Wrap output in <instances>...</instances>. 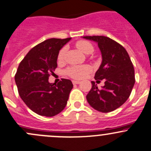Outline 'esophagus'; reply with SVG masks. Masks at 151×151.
<instances>
[{"mask_svg":"<svg viewBox=\"0 0 151 151\" xmlns=\"http://www.w3.org/2000/svg\"><path fill=\"white\" fill-rule=\"evenodd\" d=\"M72 83L74 85H77V84H80V81H77V80H73Z\"/></svg>","mask_w":151,"mask_h":151,"instance_id":"obj_1","label":"esophagus"}]
</instances>
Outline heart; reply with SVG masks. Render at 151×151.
<instances>
[{"label": "heart", "instance_id": "1", "mask_svg": "<svg viewBox=\"0 0 151 151\" xmlns=\"http://www.w3.org/2000/svg\"><path fill=\"white\" fill-rule=\"evenodd\" d=\"M76 47L80 51L85 55H89L93 52V46L87 41H79L76 44ZM66 47H64L59 51L58 55V62H62L64 60L66 55ZM91 71V68L88 66H73L68 67L66 70V74L74 79H82L85 77Z\"/></svg>", "mask_w": 151, "mask_h": 151}]
</instances>
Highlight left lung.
Wrapping results in <instances>:
<instances>
[{
    "instance_id": "8db88e82",
    "label": "left lung",
    "mask_w": 151,
    "mask_h": 151,
    "mask_svg": "<svg viewBox=\"0 0 151 151\" xmlns=\"http://www.w3.org/2000/svg\"><path fill=\"white\" fill-rule=\"evenodd\" d=\"M83 38L98 44L102 61L94 78L97 81L105 80L101 89L91 82L92 88L86 96L87 101L97 111L112 112L124 104L132 93L135 83L133 64L124 47L110 38L103 36Z\"/></svg>"
}]
</instances>
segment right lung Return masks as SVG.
Returning a JSON list of instances; mask_svg holds the SVG:
<instances>
[{
  "instance_id": "obj_1",
  "label": "right lung",
  "mask_w": 151,
  "mask_h": 151,
  "mask_svg": "<svg viewBox=\"0 0 151 151\" xmlns=\"http://www.w3.org/2000/svg\"><path fill=\"white\" fill-rule=\"evenodd\" d=\"M70 40L47 39L32 48L18 66L14 78L19 96L38 115L55 116L66 106L73 88L71 80L62 79L55 84L48 80L57 68L59 51Z\"/></svg>"
}]
</instances>
